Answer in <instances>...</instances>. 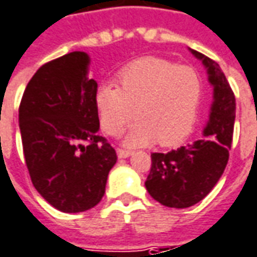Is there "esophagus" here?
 <instances>
[{"label":"esophagus","mask_w":257,"mask_h":257,"mask_svg":"<svg viewBox=\"0 0 257 257\" xmlns=\"http://www.w3.org/2000/svg\"><path fill=\"white\" fill-rule=\"evenodd\" d=\"M132 154V152H129V150H123V149H116V156L119 157V159H126Z\"/></svg>","instance_id":"esophagus-1"}]
</instances>
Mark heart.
I'll return each instance as SVG.
<instances>
[{"label": "heart", "mask_w": 257, "mask_h": 257, "mask_svg": "<svg viewBox=\"0 0 257 257\" xmlns=\"http://www.w3.org/2000/svg\"><path fill=\"white\" fill-rule=\"evenodd\" d=\"M116 82L100 86L94 98L105 134L119 135L134 116L139 121L123 138L128 147L174 146L191 134L202 97L195 68L145 57L122 68Z\"/></svg>", "instance_id": "obj_1"}]
</instances>
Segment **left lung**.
Wrapping results in <instances>:
<instances>
[{
    "label": "left lung",
    "instance_id": "1",
    "mask_svg": "<svg viewBox=\"0 0 257 257\" xmlns=\"http://www.w3.org/2000/svg\"><path fill=\"white\" fill-rule=\"evenodd\" d=\"M202 61L213 87V103L203 138L168 153L152 154L149 195L167 207L186 209L207 196L228 163L235 121V96L220 65L189 48Z\"/></svg>",
    "mask_w": 257,
    "mask_h": 257
}]
</instances>
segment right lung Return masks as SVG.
Here are the masks:
<instances>
[{"instance_id": "obj_1", "label": "right lung", "mask_w": 257, "mask_h": 257, "mask_svg": "<svg viewBox=\"0 0 257 257\" xmlns=\"http://www.w3.org/2000/svg\"><path fill=\"white\" fill-rule=\"evenodd\" d=\"M90 57L73 51L33 75L19 107L23 153L36 191L64 213H80L103 199L115 150L98 135L97 82Z\"/></svg>"}]
</instances>
